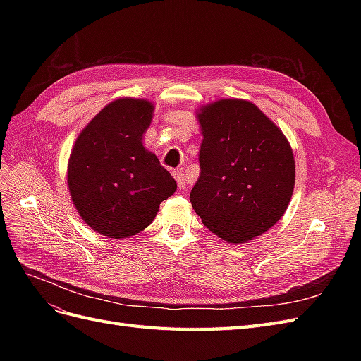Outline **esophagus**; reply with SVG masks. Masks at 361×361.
I'll return each mask as SVG.
<instances>
[{"label":"esophagus","mask_w":361,"mask_h":361,"mask_svg":"<svg viewBox=\"0 0 361 361\" xmlns=\"http://www.w3.org/2000/svg\"><path fill=\"white\" fill-rule=\"evenodd\" d=\"M174 179L178 182V187L180 190H187L188 188V182L187 178H185V174L182 171H174Z\"/></svg>","instance_id":"obj_1"}]
</instances>
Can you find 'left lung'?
<instances>
[{
    "mask_svg": "<svg viewBox=\"0 0 361 361\" xmlns=\"http://www.w3.org/2000/svg\"><path fill=\"white\" fill-rule=\"evenodd\" d=\"M200 176L190 199L203 224L231 244L247 243L285 214L295 185L289 141L244 99L200 108Z\"/></svg>",
    "mask_w": 361,
    "mask_h": 361,
    "instance_id": "left-lung-1",
    "label": "left lung"
}]
</instances>
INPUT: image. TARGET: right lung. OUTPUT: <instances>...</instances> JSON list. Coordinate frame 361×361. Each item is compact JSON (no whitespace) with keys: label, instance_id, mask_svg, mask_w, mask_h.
<instances>
[{"label":"right lung","instance_id":"obj_1","mask_svg":"<svg viewBox=\"0 0 361 361\" xmlns=\"http://www.w3.org/2000/svg\"><path fill=\"white\" fill-rule=\"evenodd\" d=\"M154 104L122 97L97 113L76 138L68 166L72 202L93 231L113 239L140 233L178 185L143 146Z\"/></svg>","mask_w":361,"mask_h":361}]
</instances>
